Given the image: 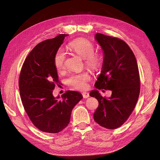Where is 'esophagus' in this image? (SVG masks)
I'll list each match as a JSON object with an SVG mask.
<instances>
[{
    "label": "esophagus",
    "mask_w": 160,
    "mask_h": 160,
    "mask_svg": "<svg viewBox=\"0 0 160 160\" xmlns=\"http://www.w3.org/2000/svg\"><path fill=\"white\" fill-rule=\"evenodd\" d=\"M82 95H83V98H88L89 97V93H88V92H83V93H82Z\"/></svg>",
    "instance_id": "1"
}]
</instances>
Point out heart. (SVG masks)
Instances as JSON below:
<instances>
[{
  "mask_svg": "<svg viewBox=\"0 0 160 160\" xmlns=\"http://www.w3.org/2000/svg\"><path fill=\"white\" fill-rule=\"evenodd\" d=\"M70 49L85 59V63L89 68L97 69L102 65V57L95 51V46L90 41L84 38H79L70 42L68 45ZM65 53L63 50H58L53 58V63L58 71H62L65 68ZM90 76L88 72L72 73L66 80L67 84L75 89H84L88 85Z\"/></svg>",
  "mask_w": 160,
  "mask_h": 160,
  "instance_id": "heart-1",
  "label": "heart"
}]
</instances>
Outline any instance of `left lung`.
Segmentation results:
<instances>
[{
    "label": "left lung",
    "instance_id": "left-lung-1",
    "mask_svg": "<svg viewBox=\"0 0 160 160\" xmlns=\"http://www.w3.org/2000/svg\"><path fill=\"white\" fill-rule=\"evenodd\" d=\"M95 39L104 52L102 71L95 87L111 90L109 99L98 91L89 93L99 101L93 114L94 120L107 129H116L126 122L137 103L140 92V79L136 59L124 41L97 33Z\"/></svg>",
    "mask_w": 160,
    "mask_h": 160
}]
</instances>
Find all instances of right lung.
Segmentation results:
<instances>
[{"label": "right lung", "instance_id": "1", "mask_svg": "<svg viewBox=\"0 0 160 160\" xmlns=\"http://www.w3.org/2000/svg\"><path fill=\"white\" fill-rule=\"evenodd\" d=\"M66 36L61 34L38 43L27 57L19 75L24 109L37 129L49 133H59L68 125L72 109L83 98L74 91H66L61 99L52 95L59 82L53 58Z\"/></svg>", "mask_w": 160, "mask_h": 160}]
</instances>
